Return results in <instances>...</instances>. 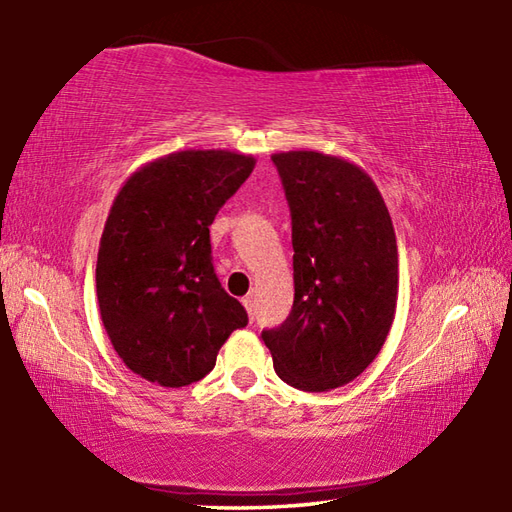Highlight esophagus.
Wrapping results in <instances>:
<instances>
[{
    "label": "esophagus",
    "instance_id": "1",
    "mask_svg": "<svg viewBox=\"0 0 512 512\" xmlns=\"http://www.w3.org/2000/svg\"><path fill=\"white\" fill-rule=\"evenodd\" d=\"M242 303H244V308H246V312H248V317L255 319V301H253V297H250V295L244 297Z\"/></svg>",
    "mask_w": 512,
    "mask_h": 512
}]
</instances>
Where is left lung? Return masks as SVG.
I'll return each instance as SVG.
<instances>
[{
    "label": "left lung",
    "instance_id": "left-lung-1",
    "mask_svg": "<svg viewBox=\"0 0 512 512\" xmlns=\"http://www.w3.org/2000/svg\"><path fill=\"white\" fill-rule=\"evenodd\" d=\"M273 162L292 217L290 317L262 339L277 376L330 391L378 356L398 301V246L374 180L341 156L281 151Z\"/></svg>",
    "mask_w": 512,
    "mask_h": 512
}]
</instances>
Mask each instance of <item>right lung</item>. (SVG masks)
Masks as SVG:
<instances>
[{
	"label": "right lung",
	"instance_id": "right-lung-1",
	"mask_svg": "<svg viewBox=\"0 0 512 512\" xmlns=\"http://www.w3.org/2000/svg\"><path fill=\"white\" fill-rule=\"evenodd\" d=\"M228 149H184L136 169L116 193L96 259V297L116 354L140 378L184 387L248 323L211 264L217 211L255 169Z\"/></svg>",
	"mask_w": 512,
	"mask_h": 512
}]
</instances>
